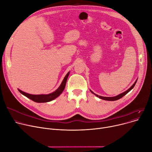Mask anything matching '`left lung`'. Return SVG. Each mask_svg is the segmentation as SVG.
<instances>
[{
    "label": "left lung",
    "instance_id": "1",
    "mask_svg": "<svg viewBox=\"0 0 152 152\" xmlns=\"http://www.w3.org/2000/svg\"><path fill=\"white\" fill-rule=\"evenodd\" d=\"M136 83H137V81H135V82L134 83V84L130 87V88H129L128 90H127V91H125L124 92H123V93H122V94H120L119 95H117V96H115V97H102V96H100V95H97V94H94L92 91H91V92L92 94H94V95H96L97 97H98L99 98H100V99H102V100H108V101H115V100H118V99H119L122 98L123 96H124V95H125L126 94H127V93H128L131 90H132V89L134 88V86L135 85V84H136Z\"/></svg>",
    "mask_w": 152,
    "mask_h": 152
}]
</instances>
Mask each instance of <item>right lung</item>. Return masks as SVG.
Masks as SVG:
<instances>
[{
    "label": "right lung",
    "instance_id": "1",
    "mask_svg": "<svg viewBox=\"0 0 152 152\" xmlns=\"http://www.w3.org/2000/svg\"><path fill=\"white\" fill-rule=\"evenodd\" d=\"M69 73H68L67 75L65 76V77H64L63 80L58 88L55 92H53L51 94H47V95H32V94H28L26 92H24L19 89H18V91L21 94H22L26 97L29 98V99L32 100L35 102L44 103V102H48L52 101V100H54L55 99L58 97L59 95L62 93L64 89H65L67 79L69 76Z\"/></svg>",
    "mask_w": 152,
    "mask_h": 152
}]
</instances>
